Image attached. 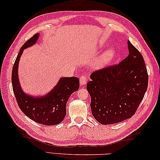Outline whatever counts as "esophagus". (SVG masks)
Segmentation results:
<instances>
[{"mask_svg": "<svg viewBox=\"0 0 160 160\" xmlns=\"http://www.w3.org/2000/svg\"><path fill=\"white\" fill-rule=\"evenodd\" d=\"M87 82V76L86 75L83 74L82 76H81L80 78V83L81 85H84V84H86Z\"/></svg>", "mask_w": 160, "mask_h": 160, "instance_id": "obj_1", "label": "esophagus"}]
</instances>
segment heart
<instances>
[{
  "label": "heart",
  "mask_w": 160,
  "mask_h": 160,
  "mask_svg": "<svg viewBox=\"0 0 160 160\" xmlns=\"http://www.w3.org/2000/svg\"><path fill=\"white\" fill-rule=\"evenodd\" d=\"M115 56V52L113 49L107 50L96 60V62L93 64V67L96 69H102L113 59Z\"/></svg>",
  "instance_id": "obj_1"
}]
</instances>
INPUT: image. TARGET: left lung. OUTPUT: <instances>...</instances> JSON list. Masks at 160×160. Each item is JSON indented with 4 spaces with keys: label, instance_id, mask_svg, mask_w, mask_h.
I'll return each instance as SVG.
<instances>
[{
    "label": "left lung",
    "instance_id": "left-lung-1",
    "mask_svg": "<svg viewBox=\"0 0 160 160\" xmlns=\"http://www.w3.org/2000/svg\"><path fill=\"white\" fill-rule=\"evenodd\" d=\"M128 56L116 65L90 76L87 89L94 118L102 124L118 123L136 112L147 90L148 76L140 52L128 41Z\"/></svg>",
    "mask_w": 160,
    "mask_h": 160
}]
</instances>
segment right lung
Instances as JSON below:
<instances>
[{"label":"right lung","mask_w":160,"mask_h":160,"mask_svg":"<svg viewBox=\"0 0 160 160\" xmlns=\"http://www.w3.org/2000/svg\"><path fill=\"white\" fill-rule=\"evenodd\" d=\"M40 34L36 33L20 49L13 64L12 82L17 103L24 114L37 123L52 126L60 124L66 115V104L71 95L79 89L76 77L60 78L56 85L42 96H32L22 89L18 79V64L24 49L36 44Z\"/></svg>","instance_id":"obj_1"}]
</instances>
